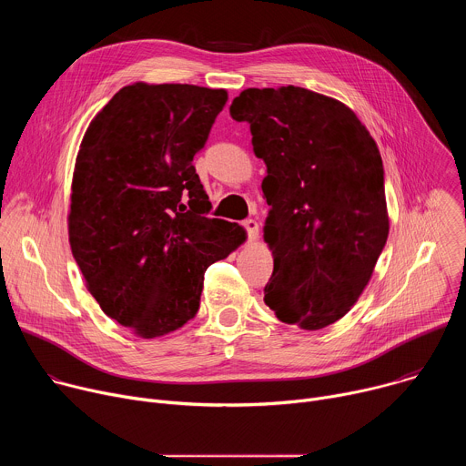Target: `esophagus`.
<instances>
[{
	"label": "esophagus",
	"mask_w": 466,
	"mask_h": 466,
	"mask_svg": "<svg viewBox=\"0 0 466 466\" xmlns=\"http://www.w3.org/2000/svg\"><path fill=\"white\" fill-rule=\"evenodd\" d=\"M241 227L245 228V232H247V236H248L250 241H254V239L258 238V223H256L254 219H245V221L241 223Z\"/></svg>",
	"instance_id": "obj_1"
}]
</instances>
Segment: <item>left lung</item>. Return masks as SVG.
Returning a JSON list of instances; mask_svg holds the SVG:
<instances>
[{
	"label": "left lung",
	"mask_w": 466,
	"mask_h": 466,
	"mask_svg": "<svg viewBox=\"0 0 466 466\" xmlns=\"http://www.w3.org/2000/svg\"><path fill=\"white\" fill-rule=\"evenodd\" d=\"M268 166L263 238L273 275L263 300L288 324L339 320L369 284L389 218L376 142L343 103L300 86L248 88L230 105Z\"/></svg>",
	"instance_id": "obj_1"
}]
</instances>
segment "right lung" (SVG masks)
Returning <instances> with one entry per match:
<instances>
[{"mask_svg": "<svg viewBox=\"0 0 466 466\" xmlns=\"http://www.w3.org/2000/svg\"><path fill=\"white\" fill-rule=\"evenodd\" d=\"M228 99L195 85L121 88L83 138L68 216L70 245L105 315L146 339L195 317L205 273L243 239L212 219L193 157Z\"/></svg>", "mask_w": 466, "mask_h": 466, "instance_id": "obj_1", "label": "right lung"}]
</instances>
